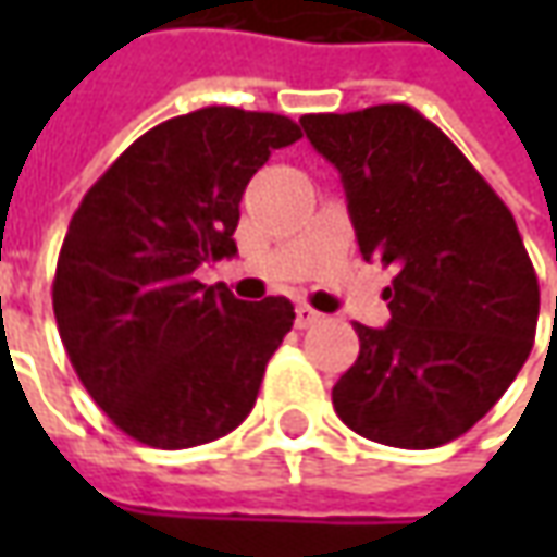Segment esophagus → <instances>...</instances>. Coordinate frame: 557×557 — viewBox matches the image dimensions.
Wrapping results in <instances>:
<instances>
[{"label": "esophagus", "mask_w": 557, "mask_h": 557, "mask_svg": "<svg viewBox=\"0 0 557 557\" xmlns=\"http://www.w3.org/2000/svg\"><path fill=\"white\" fill-rule=\"evenodd\" d=\"M315 322H322V312L312 310L310 304H300L297 307V329H310Z\"/></svg>", "instance_id": "obj_1"}]
</instances>
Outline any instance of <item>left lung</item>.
Here are the masks:
<instances>
[{
  "mask_svg": "<svg viewBox=\"0 0 557 557\" xmlns=\"http://www.w3.org/2000/svg\"><path fill=\"white\" fill-rule=\"evenodd\" d=\"M300 123L341 173L362 257L396 267L384 290L391 322H356L359 356L334 384V412L399 449L461 437L508 391L536 337L540 282L511 210L409 104Z\"/></svg>",
  "mask_w": 557,
  "mask_h": 557,
  "instance_id": "left-lung-1",
  "label": "left lung"
}]
</instances>
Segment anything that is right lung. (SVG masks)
Listing matches in <instances>:
<instances>
[{"mask_svg":"<svg viewBox=\"0 0 557 557\" xmlns=\"http://www.w3.org/2000/svg\"><path fill=\"white\" fill-rule=\"evenodd\" d=\"M282 114L201 108L148 129L104 170L67 225L52 282L58 334L83 387L123 434L188 449L235 431L294 325L285 297L238 300L195 269L235 257L238 203Z\"/></svg>","mask_w":557,"mask_h":557,"instance_id":"1","label":"right lung"}]
</instances>
